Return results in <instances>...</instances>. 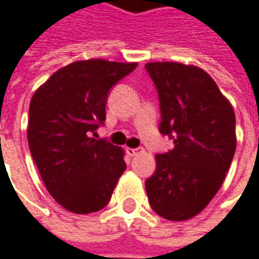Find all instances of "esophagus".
Returning <instances> with one entry per match:
<instances>
[{
    "mask_svg": "<svg viewBox=\"0 0 259 259\" xmlns=\"http://www.w3.org/2000/svg\"><path fill=\"white\" fill-rule=\"evenodd\" d=\"M126 152H127V155H129V156L133 158V156H136V155L142 153V152H143V148H135V149H133V148H127Z\"/></svg>",
    "mask_w": 259,
    "mask_h": 259,
    "instance_id": "1",
    "label": "esophagus"
}]
</instances>
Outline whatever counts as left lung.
<instances>
[{
	"instance_id": "8db88e82",
	"label": "left lung",
	"mask_w": 259,
	"mask_h": 259,
	"mask_svg": "<svg viewBox=\"0 0 259 259\" xmlns=\"http://www.w3.org/2000/svg\"><path fill=\"white\" fill-rule=\"evenodd\" d=\"M145 68L159 96V132L174 139V149L155 156L156 169L145 183L149 204L163 219H191L216 196L229 171L235 113L201 68L177 62Z\"/></svg>"
}]
</instances>
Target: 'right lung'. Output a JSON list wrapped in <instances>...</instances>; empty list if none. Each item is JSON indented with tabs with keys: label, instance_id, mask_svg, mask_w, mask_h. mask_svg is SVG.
Masks as SVG:
<instances>
[{
	"label": "right lung",
	"instance_id": "add662e5",
	"mask_svg": "<svg viewBox=\"0 0 259 259\" xmlns=\"http://www.w3.org/2000/svg\"><path fill=\"white\" fill-rule=\"evenodd\" d=\"M136 66L104 59L69 63L30 101L31 156L49 194L72 213L106 207L126 169L123 149L93 136L106 120L108 91Z\"/></svg>",
	"mask_w": 259,
	"mask_h": 259
}]
</instances>
